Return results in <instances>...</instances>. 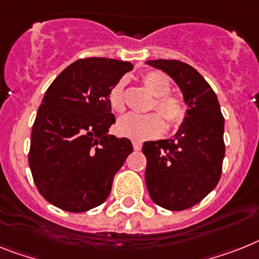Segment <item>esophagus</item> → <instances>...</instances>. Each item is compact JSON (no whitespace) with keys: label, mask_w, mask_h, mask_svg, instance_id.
<instances>
[{"label":"esophagus","mask_w":259,"mask_h":259,"mask_svg":"<svg viewBox=\"0 0 259 259\" xmlns=\"http://www.w3.org/2000/svg\"><path fill=\"white\" fill-rule=\"evenodd\" d=\"M132 145H134L135 151H140V149H142L143 144L140 142H138V140H134V142H132Z\"/></svg>","instance_id":"34e87169"}]
</instances>
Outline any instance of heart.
Listing matches in <instances>:
<instances>
[{
    "label": "heart",
    "mask_w": 259,
    "mask_h": 259,
    "mask_svg": "<svg viewBox=\"0 0 259 259\" xmlns=\"http://www.w3.org/2000/svg\"><path fill=\"white\" fill-rule=\"evenodd\" d=\"M142 83L149 93L155 96L151 106L152 110H157L166 124L170 128L181 125L187 117V103L180 96L170 95V82L168 76L161 71L152 70L142 75ZM108 103L115 112H123L124 106V82L119 80L112 86L108 94ZM116 132L120 136L131 138L135 140L156 138L164 132L165 124L157 114L135 115L127 114L121 116L116 123Z\"/></svg>",
    "instance_id": "obj_1"
}]
</instances>
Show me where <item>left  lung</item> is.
Wrapping results in <instances>:
<instances>
[{
	"mask_svg": "<svg viewBox=\"0 0 259 259\" xmlns=\"http://www.w3.org/2000/svg\"><path fill=\"white\" fill-rule=\"evenodd\" d=\"M145 63L166 72L180 87L188 106L175 138L143 145L145 184L156 205L184 210L198 204L219 184L225 156V121L217 95L196 68L166 59Z\"/></svg>",
	"mask_w": 259,
	"mask_h": 259,
	"instance_id": "obj_1",
	"label": "left lung"
}]
</instances>
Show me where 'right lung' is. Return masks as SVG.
<instances>
[{"instance_id": "1", "label": "right lung", "mask_w": 259, "mask_h": 259, "mask_svg": "<svg viewBox=\"0 0 259 259\" xmlns=\"http://www.w3.org/2000/svg\"><path fill=\"white\" fill-rule=\"evenodd\" d=\"M134 66L84 58L66 67L45 93L31 130L29 165L50 204L82 213L103 204L116 172L134 151L108 134L115 123L108 94Z\"/></svg>"}]
</instances>
